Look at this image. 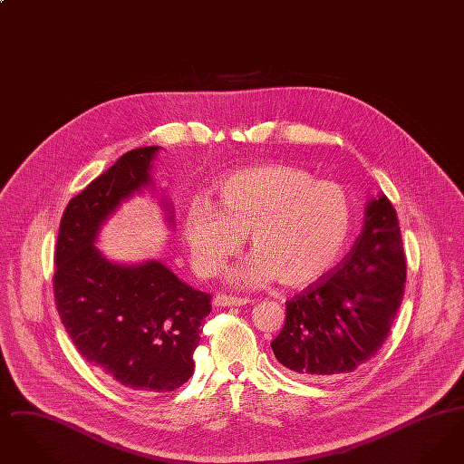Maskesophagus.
<instances>
[{
    "instance_id": "34e87169",
    "label": "esophagus",
    "mask_w": 464,
    "mask_h": 464,
    "mask_svg": "<svg viewBox=\"0 0 464 464\" xmlns=\"http://www.w3.org/2000/svg\"><path fill=\"white\" fill-rule=\"evenodd\" d=\"M246 303H250V299H246V297H237V295H226V294H219V295H216L214 297V304L216 306H243V304H246Z\"/></svg>"
}]
</instances>
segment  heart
<instances>
[{
	"mask_svg": "<svg viewBox=\"0 0 464 464\" xmlns=\"http://www.w3.org/2000/svg\"><path fill=\"white\" fill-rule=\"evenodd\" d=\"M352 222V203L341 186L314 180L299 167L269 163L224 177L214 207L193 203L184 237L199 271L216 275L248 235L254 254L231 276L246 285L278 278L299 287L341 257Z\"/></svg>",
	"mask_w": 464,
	"mask_h": 464,
	"instance_id": "1",
	"label": "heart"
}]
</instances>
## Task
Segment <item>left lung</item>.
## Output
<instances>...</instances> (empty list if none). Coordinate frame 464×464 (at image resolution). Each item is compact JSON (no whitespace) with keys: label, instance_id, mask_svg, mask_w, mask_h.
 Masks as SVG:
<instances>
[{"label":"left lung","instance_id":"8db88e82","mask_svg":"<svg viewBox=\"0 0 464 464\" xmlns=\"http://www.w3.org/2000/svg\"><path fill=\"white\" fill-rule=\"evenodd\" d=\"M405 275L397 210L381 193L348 256L285 303V325L271 343L276 360L306 379L353 372L386 341Z\"/></svg>","mask_w":464,"mask_h":464}]
</instances>
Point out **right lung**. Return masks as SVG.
<instances>
[{
    "label": "right lung",
    "instance_id": "1",
    "mask_svg": "<svg viewBox=\"0 0 464 464\" xmlns=\"http://www.w3.org/2000/svg\"><path fill=\"white\" fill-rule=\"evenodd\" d=\"M160 146L137 148L67 203L55 246L57 311L78 353L112 384L174 392L195 369L210 294L189 287L160 261L114 263L95 246L118 207L153 184ZM174 227L170 203L163 201Z\"/></svg>",
    "mask_w": 464,
    "mask_h": 464
}]
</instances>
